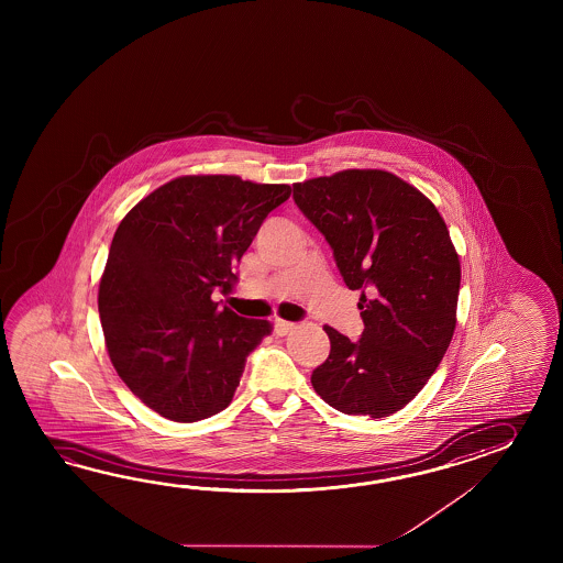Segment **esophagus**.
I'll return each mask as SVG.
<instances>
[{"mask_svg":"<svg viewBox=\"0 0 563 563\" xmlns=\"http://www.w3.org/2000/svg\"><path fill=\"white\" fill-rule=\"evenodd\" d=\"M294 330V323L286 322V320H276L274 322V332L276 335H287Z\"/></svg>","mask_w":563,"mask_h":563,"instance_id":"1","label":"esophagus"}]
</instances>
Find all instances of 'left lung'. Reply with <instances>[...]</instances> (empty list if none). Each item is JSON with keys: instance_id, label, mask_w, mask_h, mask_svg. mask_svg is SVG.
I'll return each instance as SVG.
<instances>
[{"instance_id": "1", "label": "left lung", "mask_w": 563, "mask_h": 563, "mask_svg": "<svg viewBox=\"0 0 563 563\" xmlns=\"http://www.w3.org/2000/svg\"><path fill=\"white\" fill-rule=\"evenodd\" d=\"M294 201L360 289L364 332L325 325L330 356L311 386L344 415L383 419L429 383L455 332L459 255L437 207L386 170H342L296 183Z\"/></svg>"}]
</instances>
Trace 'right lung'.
I'll list each match as a JSON object with an SVG mask.
<instances>
[{
    "mask_svg": "<svg viewBox=\"0 0 563 563\" xmlns=\"http://www.w3.org/2000/svg\"><path fill=\"white\" fill-rule=\"evenodd\" d=\"M289 185L231 175L179 177L122 219L100 279L108 356L144 405L175 422L228 408L265 320L211 299L238 279L235 265Z\"/></svg>",
    "mask_w": 563,
    "mask_h": 563,
    "instance_id": "1",
    "label": "right lung"
}]
</instances>
